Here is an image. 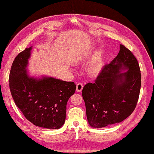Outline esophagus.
Returning <instances> with one entry per match:
<instances>
[{"label": "esophagus", "instance_id": "34e87169", "mask_svg": "<svg viewBox=\"0 0 154 154\" xmlns=\"http://www.w3.org/2000/svg\"><path fill=\"white\" fill-rule=\"evenodd\" d=\"M83 85L82 83H79L77 84V88H76V90L77 92H81L83 90Z\"/></svg>", "mask_w": 154, "mask_h": 154}]
</instances>
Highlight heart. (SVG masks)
Here are the masks:
<instances>
[{"label":"heart","instance_id":"b5f03b06","mask_svg":"<svg viewBox=\"0 0 154 154\" xmlns=\"http://www.w3.org/2000/svg\"><path fill=\"white\" fill-rule=\"evenodd\" d=\"M104 65L102 54L100 51L97 52L88 66V71L92 75L99 73L102 70Z\"/></svg>","mask_w":154,"mask_h":154}]
</instances>
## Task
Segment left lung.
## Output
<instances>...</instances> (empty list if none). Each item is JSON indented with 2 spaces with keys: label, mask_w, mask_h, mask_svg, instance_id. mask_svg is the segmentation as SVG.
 I'll list each match as a JSON object with an SVG mask.
<instances>
[{
  "label": "left lung",
  "mask_w": 154,
  "mask_h": 154,
  "mask_svg": "<svg viewBox=\"0 0 154 154\" xmlns=\"http://www.w3.org/2000/svg\"><path fill=\"white\" fill-rule=\"evenodd\" d=\"M119 48L118 56L103 67L95 82L83 88L88 124L95 128L124 121L133 112L139 99V63L128 49L123 45Z\"/></svg>",
  "instance_id": "left-lung-1"
}]
</instances>
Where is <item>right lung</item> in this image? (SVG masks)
<instances>
[{"label": "right lung", "mask_w": 154, "mask_h": 154, "mask_svg": "<svg viewBox=\"0 0 154 154\" xmlns=\"http://www.w3.org/2000/svg\"><path fill=\"white\" fill-rule=\"evenodd\" d=\"M32 46L15 57L9 74V88L15 105L36 126L59 129L66 119V104L76 85L48 76H31L28 60Z\"/></svg>", "instance_id": "add662e5"}]
</instances>
